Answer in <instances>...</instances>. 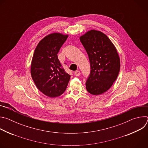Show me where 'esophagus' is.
<instances>
[{
	"mask_svg": "<svg viewBox=\"0 0 148 148\" xmlns=\"http://www.w3.org/2000/svg\"><path fill=\"white\" fill-rule=\"evenodd\" d=\"M74 75L75 76H79L80 75V72L79 71H75L74 72Z\"/></svg>",
	"mask_w": 148,
	"mask_h": 148,
	"instance_id": "1",
	"label": "esophagus"
}]
</instances>
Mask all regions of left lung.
Returning a JSON list of instances; mask_svg holds the SVG:
<instances>
[{
	"label": "left lung",
	"instance_id": "8db88e82",
	"mask_svg": "<svg viewBox=\"0 0 148 148\" xmlns=\"http://www.w3.org/2000/svg\"><path fill=\"white\" fill-rule=\"evenodd\" d=\"M90 60V73L86 89L92 95L106 92L116 80L120 70V59L109 38L99 31L90 30L80 37Z\"/></svg>",
	"mask_w": 148,
	"mask_h": 148
}]
</instances>
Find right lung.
<instances>
[{
	"label": "right lung",
	"mask_w": 148,
	"mask_h": 148,
	"mask_svg": "<svg viewBox=\"0 0 148 148\" xmlns=\"http://www.w3.org/2000/svg\"><path fill=\"white\" fill-rule=\"evenodd\" d=\"M68 37L53 33L37 46L31 65V75L37 88L45 95L54 98L66 91L71 75L60 64L57 54Z\"/></svg>",
	"instance_id": "right-lung-1"
}]
</instances>
